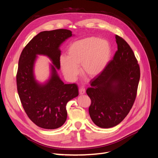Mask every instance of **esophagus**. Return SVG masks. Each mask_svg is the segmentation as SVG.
Segmentation results:
<instances>
[{
  "label": "esophagus",
  "mask_w": 158,
  "mask_h": 158,
  "mask_svg": "<svg viewBox=\"0 0 158 158\" xmlns=\"http://www.w3.org/2000/svg\"><path fill=\"white\" fill-rule=\"evenodd\" d=\"M85 88L84 87H81L79 88V94L82 95L84 94H85Z\"/></svg>",
  "instance_id": "1"
}]
</instances>
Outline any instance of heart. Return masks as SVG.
<instances>
[{
  "label": "heart",
  "mask_w": 158,
  "mask_h": 158,
  "mask_svg": "<svg viewBox=\"0 0 158 158\" xmlns=\"http://www.w3.org/2000/svg\"><path fill=\"white\" fill-rule=\"evenodd\" d=\"M111 47L105 39L91 36L77 40L71 44L67 51V56L61 55L60 64L64 76L74 81L82 72L91 77L101 74L109 64L111 56Z\"/></svg>",
  "instance_id": "heart-1"
}]
</instances>
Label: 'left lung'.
Instances as JSON below:
<instances>
[{"label":"left lung","mask_w":158,"mask_h":158,"mask_svg":"<svg viewBox=\"0 0 158 158\" xmlns=\"http://www.w3.org/2000/svg\"><path fill=\"white\" fill-rule=\"evenodd\" d=\"M117 51L103 73L93 79L86 93L91 100L89 115L95 125L110 128L119 124L136 98L140 68L127 43L115 36Z\"/></svg>","instance_id":"obj_1"}]
</instances>
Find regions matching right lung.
I'll return each mask as SVG.
<instances>
[{
    "instance_id": "right-lung-1",
    "label": "right lung",
    "mask_w": 158,
    "mask_h": 158,
    "mask_svg": "<svg viewBox=\"0 0 158 158\" xmlns=\"http://www.w3.org/2000/svg\"><path fill=\"white\" fill-rule=\"evenodd\" d=\"M73 36L65 29L40 32L20 55L16 76L18 94L28 117L41 128L55 129L63 125L67 117V103L79 95L77 85L64 84L57 73L60 68V47ZM37 55L47 56L52 62L50 77L44 83L34 76Z\"/></svg>"
}]
</instances>
